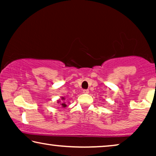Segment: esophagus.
<instances>
[{
	"label": "esophagus",
	"mask_w": 156,
	"mask_h": 156,
	"mask_svg": "<svg viewBox=\"0 0 156 156\" xmlns=\"http://www.w3.org/2000/svg\"><path fill=\"white\" fill-rule=\"evenodd\" d=\"M83 93H84V94H88L89 93V89H84V90H83Z\"/></svg>",
	"instance_id": "esophagus-1"
}]
</instances>
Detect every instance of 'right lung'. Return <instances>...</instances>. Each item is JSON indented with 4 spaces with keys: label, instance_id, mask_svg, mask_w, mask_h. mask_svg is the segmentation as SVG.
Here are the masks:
<instances>
[{
    "label": "right lung",
    "instance_id": "right-lung-1",
    "mask_svg": "<svg viewBox=\"0 0 156 156\" xmlns=\"http://www.w3.org/2000/svg\"><path fill=\"white\" fill-rule=\"evenodd\" d=\"M62 100H65V98L62 97ZM59 102V101H58ZM62 103V106H63V107H66V106H67V104H66L65 102H61Z\"/></svg>",
    "mask_w": 156,
    "mask_h": 156
}]
</instances>
